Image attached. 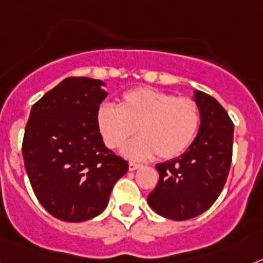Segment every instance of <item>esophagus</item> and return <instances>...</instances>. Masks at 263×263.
I'll return each instance as SVG.
<instances>
[{"label":"esophagus","mask_w":263,"mask_h":263,"mask_svg":"<svg viewBox=\"0 0 263 263\" xmlns=\"http://www.w3.org/2000/svg\"><path fill=\"white\" fill-rule=\"evenodd\" d=\"M142 165L138 164V163H134V162H129V164H128V168H129V171H135V170L140 168Z\"/></svg>","instance_id":"34e87169"}]
</instances>
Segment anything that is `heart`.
Instances as JSON below:
<instances>
[{
	"label": "heart",
	"instance_id": "1",
	"mask_svg": "<svg viewBox=\"0 0 263 263\" xmlns=\"http://www.w3.org/2000/svg\"><path fill=\"white\" fill-rule=\"evenodd\" d=\"M96 125L108 148H119L138 132L140 136L123 147V155L132 160H147L159 155L173 159L189 148L200 125L195 101L152 89L136 88L120 99L119 107L101 104Z\"/></svg>",
	"mask_w": 263,
	"mask_h": 263
}]
</instances>
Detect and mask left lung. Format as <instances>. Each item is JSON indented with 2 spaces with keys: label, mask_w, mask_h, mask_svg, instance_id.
Instances as JSON below:
<instances>
[{
  "label": "left lung",
  "mask_w": 263,
  "mask_h": 263,
  "mask_svg": "<svg viewBox=\"0 0 263 263\" xmlns=\"http://www.w3.org/2000/svg\"><path fill=\"white\" fill-rule=\"evenodd\" d=\"M200 111L198 135L182 155L156 164L159 182L147 196L156 214L186 220L209 210L226 183L233 156L234 124L213 96L194 90Z\"/></svg>",
  "instance_id": "8db88e82"
}]
</instances>
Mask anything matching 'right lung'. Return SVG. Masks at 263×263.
I'll list each match as a JSON object with an SVG mask.
<instances>
[{"mask_svg": "<svg viewBox=\"0 0 263 263\" xmlns=\"http://www.w3.org/2000/svg\"><path fill=\"white\" fill-rule=\"evenodd\" d=\"M105 83L67 77L30 109L23 156L39 202L64 222H84L105 210L128 163L105 147L96 112Z\"/></svg>", "mask_w": 263, "mask_h": 263, "instance_id": "add662e5", "label": "right lung"}]
</instances>
